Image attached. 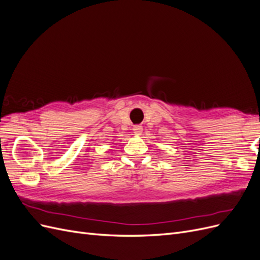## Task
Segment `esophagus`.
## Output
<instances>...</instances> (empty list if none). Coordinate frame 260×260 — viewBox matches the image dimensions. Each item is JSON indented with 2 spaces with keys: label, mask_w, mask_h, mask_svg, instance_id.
Segmentation results:
<instances>
[{
  "label": "esophagus",
  "mask_w": 260,
  "mask_h": 260,
  "mask_svg": "<svg viewBox=\"0 0 260 260\" xmlns=\"http://www.w3.org/2000/svg\"><path fill=\"white\" fill-rule=\"evenodd\" d=\"M142 125H135V127H133V132H135L137 136H140L141 133H142Z\"/></svg>",
  "instance_id": "1"
}]
</instances>
